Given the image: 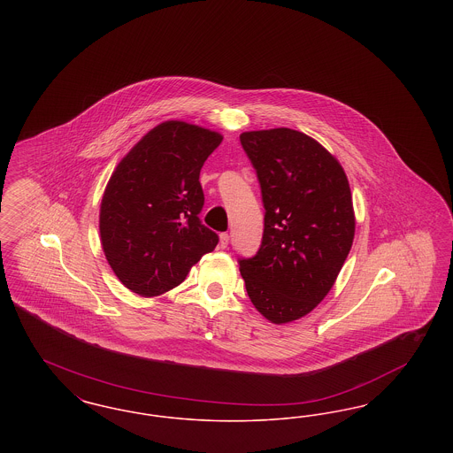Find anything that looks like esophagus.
<instances>
[{
  "label": "esophagus",
  "instance_id": "obj_1",
  "mask_svg": "<svg viewBox=\"0 0 453 453\" xmlns=\"http://www.w3.org/2000/svg\"><path fill=\"white\" fill-rule=\"evenodd\" d=\"M227 244H229V234H227V233H222V234H220V248L224 250V248H227Z\"/></svg>",
  "mask_w": 453,
  "mask_h": 453
}]
</instances>
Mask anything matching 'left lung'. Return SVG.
I'll use <instances>...</instances> for the list:
<instances>
[{
    "label": "left lung",
    "instance_id": "1",
    "mask_svg": "<svg viewBox=\"0 0 453 453\" xmlns=\"http://www.w3.org/2000/svg\"><path fill=\"white\" fill-rule=\"evenodd\" d=\"M239 139L265 207L258 253L239 259V270L259 312L272 323H290L327 296L351 250L348 178L331 152L299 130H251Z\"/></svg>",
    "mask_w": 453,
    "mask_h": 453
}]
</instances>
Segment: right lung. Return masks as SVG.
Returning <instances> with one entry per match:
<instances>
[{
  "label": "right lung",
  "mask_w": 453,
  "mask_h": 453,
  "mask_svg": "<svg viewBox=\"0 0 453 453\" xmlns=\"http://www.w3.org/2000/svg\"><path fill=\"white\" fill-rule=\"evenodd\" d=\"M214 130L168 120L150 130L110 176L100 205L108 265L134 294L156 297L180 285L219 236L200 222L205 159Z\"/></svg>",
  "instance_id": "obj_1"
}]
</instances>
